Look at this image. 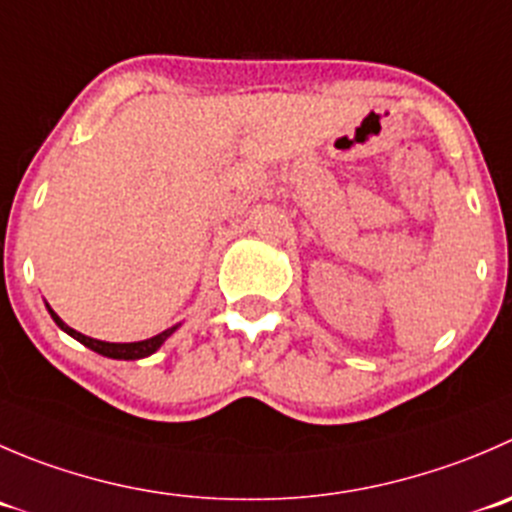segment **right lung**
<instances>
[{"mask_svg": "<svg viewBox=\"0 0 512 512\" xmlns=\"http://www.w3.org/2000/svg\"><path fill=\"white\" fill-rule=\"evenodd\" d=\"M47 310H49V315H52V320L57 322L59 330H64L67 335H72L74 340H79L84 347H89V350L99 352V355H104V357H112V360H142V357H150L152 352L160 350L162 342H165L167 337L177 330V325H175V327H170V330L160 332V335L147 337V340H140V342H104V340H94V337H87V335H82V332L72 330V327H69L67 322H62V317H59L49 305H47Z\"/></svg>", "mask_w": 512, "mask_h": 512, "instance_id": "1", "label": "right lung"}]
</instances>
